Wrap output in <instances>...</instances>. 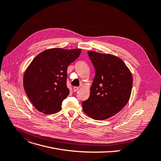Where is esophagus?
Instances as JSON below:
<instances>
[{
  "mask_svg": "<svg viewBox=\"0 0 161 161\" xmlns=\"http://www.w3.org/2000/svg\"><path fill=\"white\" fill-rule=\"evenodd\" d=\"M79 89H80V87H78V86H74V88H73V91H74V92H77Z\"/></svg>",
  "mask_w": 161,
  "mask_h": 161,
  "instance_id": "1",
  "label": "esophagus"
}]
</instances>
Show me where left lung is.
Listing matches in <instances>:
<instances>
[{
  "label": "left lung",
  "mask_w": 161,
  "mask_h": 161,
  "mask_svg": "<svg viewBox=\"0 0 161 161\" xmlns=\"http://www.w3.org/2000/svg\"><path fill=\"white\" fill-rule=\"evenodd\" d=\"M96 75L88 99L82 103L84 112L96 120H104L118 113L130 99L133 79L121 58L110 54L89 51Z\"/></svg>",
  "instance_id": "1"
}]
</instances>
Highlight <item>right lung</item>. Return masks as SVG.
<instances>
[{"label":"right lung","mask_w":161,"mask_h":161,"mask_svg":"<svg viewBox=\"0 0 161 161\" xmlns=\"http://www.w3.org/2000/svg\"><path fill=\"white\" fill-rule=\"evenodd\" d=\"M81 49L53 48L38 54L24 75V88L34 107L40 112L51 114L61 110L62 101L69 94L67 70Z\"/></svg>","instance_id":"1"}]
</instances>
